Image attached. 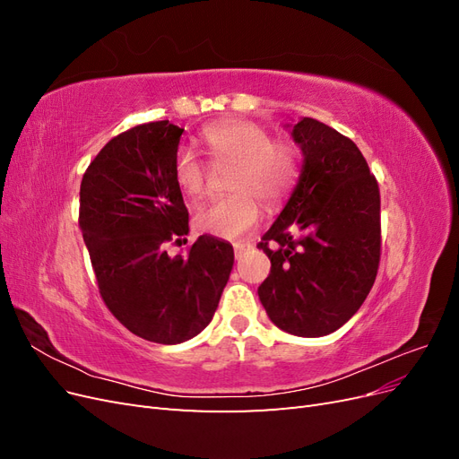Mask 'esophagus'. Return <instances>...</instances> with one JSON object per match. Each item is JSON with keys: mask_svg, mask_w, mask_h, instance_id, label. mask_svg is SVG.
I'll return each instance as SVG.
<instances>
[{"mask_svg": "<svg viewBox=\"0 0 459 459\" xmlns=\"http://www.w3.org/2000/svg\"><path fill=\"white\" fill-rule=\"evenodd\" d=\"M251 243H235L233 245V251H235V258H243V255L251 248Z\"/></svg>", "mask_w": 459, "mask_h": 459, "instance_id": "obj_1", "label": "esophagus"}]
</instances>
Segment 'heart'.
I'll list each match as a JSON object with an SVG mask.
<instances>
[{"mask_svg": "<svg viewBox=\"0 0 459 459\" xmlns=\"http://www.w3.org/2000/svg\"><path fill=\"white\" fill-rule=\"evenodd\" d=\"M203 142L216 164H235L230 178V189L235 193L203 206L195 224L216 238H243L258 226L260 201L275 206L293 189L299 174L297 151L289 142L272 140L266 128L241 118L208 126ZM174 178L187 195L203 197L211 172L195 152L182 147L174 157Z\"/></svg>", "mask_w": 459, "mask_h": 459, "instance_id": "1", "label": "heart"}]
</instances>
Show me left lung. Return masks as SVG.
<instances>
[{
    "label": "left lung",
    "instance_id": "left-lung-1",
    "mask_svg": "<svg viewBox=\"0 0 459 459\" xmlns=\"http://www.w3.org/2000/svg\"><path fill=\"white\" fill-rule=\"evenodd\" d=\"M299 184L256 245L272 262L258 287L272 322L297 337H324L362 307L381 260L377 179L356 143L327 124L293 128Z\"/></svg>",
    "mask_w": 459,
    "mask_h": 459
}]
</instances>
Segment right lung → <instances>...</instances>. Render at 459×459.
<instances>
[{
  "mask_svg": "<svg viewBox=\"0 0 459 459\" xmlns=\"http://www.w3.org/2000/svg\"><path fill=\"white\" fill-rule=\"evenodd\" d=\"M184 128L147 122L113 137L80 184L78 224L105 307L134 335L189 341L211 324L233 268V247L212 235L187 243L189 212L174 178Z\"/></svg>",
  "mask_w": 459,
  "mask_h": 459,
  "instance_id": "add662e5",
  "label": "right lung"
}]
</instances>
